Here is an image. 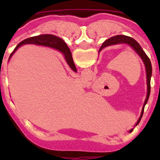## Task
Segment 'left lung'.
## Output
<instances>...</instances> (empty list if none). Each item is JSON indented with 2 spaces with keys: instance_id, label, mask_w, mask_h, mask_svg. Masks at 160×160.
Wrapping results in <instances>:
<instances>
[{
  "instance_id": "1",
  "label": "left lung",
  "mask_w": 160,
  "mask_h": 160,
  "mask_svg": "<svg viewBox=\"0 0 160 160\" xmlns=\"http://www.w3.org/2000/svg\"><path fill=\"white\" fill-rule=\"evenodd\" d=\"M125 43L128 44L132 48L138 55L139 57L141 58V59L143 62L144 65H145V68H146V73H147V85H148V94H147V98L146 100L144 102L143 107H142V112H141L140 117L138 118V122L135 124V126H137L138 124V122H140L141 118L142 116V114H143L144 111V107H145V105L147 104L148 101V98H149L150 93H151V78H152V63H151V60L149 59V58L147 56V54L145 53V52L143 51V49H142V47L140 46V45L136 42V41L134 39V38H131V37L125 36V35H117V36L112 37V38H109L107 40H106L104 42V43L102 45V46L100 47L99 51H101L102 49H104L107 46H112V45H116V44H122ZM133 129H131V131H129V132H132Z\"/></svg>"
}]
</instances>
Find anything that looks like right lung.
Listing matches in <instances>:
<instances>
[{"instance_id": "1", "label": "right lung", "mask_w": 160, "mask_h": 160, "mask_svg": "<svg viewBox=\"0 0 160 160\" xmlns=\"http://www.w3.org/2000/svg\"><path fill=\"white\" fill-rule=\"evenodd\" d=\"M25 44H35V45L48 46V47H51L55 49H58V50H59V51H61L63 53L65 58H66V62L68 63V65L70 66V67L71 68L72 70L75 72L77 71L75 65L73 63L71 52H70L69 47L66 46L65 42L62 38L52 34H42L32 37V38H29L18 44V46H16V48L14 49L13 52L9 56V58L12 57L14 52L16 51L20 46H22V45H25Z\"/></svg>"}]
</instances>
